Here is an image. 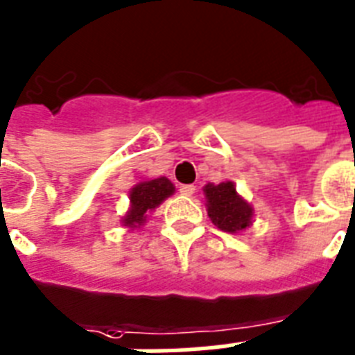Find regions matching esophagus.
Here are the masks:
<instances>
[{"label": "esophagus", "instance_id": "esophagus-1", "mask_svg": "<svg viewBox=\"0 0 355 355\" xmlns=\"http://www.w3.org/2000/svg\"><path fill=\"white\" fill-rule=\"evenodd\" d=\"M180 192L183 196H192L196 192V187H194V184H181Z\"/></svg>", "mask_w": 355, "mask_h": 355}]
</instances>
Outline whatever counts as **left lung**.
<instances>
[{
	"label": "left lung",
	"instance_id": "8db88e82",
	"mask_svg": "<svg viewBox=\"0 0 355 355\" xmlns=\"http://www.w3.org/2000/svg\"><path fill=\"white\" fill-rule=\"evenodd\" d=\"M209 218L219 230L228 234H241L252 227L254 207L239 196L234 181L209 183L203 187Z\"/></svg>",
	"mask_w": 355,
	"mask_h": 355
}]
</instances>
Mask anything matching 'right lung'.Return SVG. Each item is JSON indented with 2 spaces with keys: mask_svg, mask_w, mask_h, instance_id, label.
<instances>
[{
  "mask_svg": "<svg viewBox=\"0 0 355 355\" xmlns=\"http://www.w3.org/2000/svg\"><path fill=\"white\" fill-rule=\"evenodd\" d=\"M175 192V187L168 178L161 175L154 180H143L136 183L128 192V210L121 218V225L128 230L141 228L152 210H156L166 198Z\"/></svg>",
  "mask_w": 355,
  "mask_h": 355,
  "instance_id": "add662e5",
  "label": "right lung"
}]
</instances>
